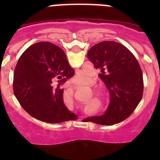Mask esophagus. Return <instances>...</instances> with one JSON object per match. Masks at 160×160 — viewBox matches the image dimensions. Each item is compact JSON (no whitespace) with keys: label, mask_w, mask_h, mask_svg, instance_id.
I'll return each mask as SVG.
<instances>
[{"label":"esophagus","mask_w":160,"mask_h":160,"mask_svg":"<svg viewBox=\"0 0 160 160\" xmlns=\"http://www.w3.org/2000/svg\"><path fill=\"white\" fill-rule=\"evenodd\" d=\"M72 87H73V88H74V87H75V86H74V85H73V86H71V88Z\"/></svg>","instance_id":"34e87169"}]
</instances>
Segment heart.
Segmentation results:
<instances>
[{
  "label": "heart",
  "instance_id": "obj_1",
  "mask_svg": "<svg viewBox=\"0 0 160 160\" xmlns=\"http://www.w3.org/2000/svg\"><path fill=\"white\" fill-rule=\"evenodd\" d=\"M91 80V77L89 73H84V72H78L76 76L73 78V82L74 83H78L81 85L89 84Z\"/></svg>",
  "mask_w": 160,
  "mask_h": 160
}]
</instances>
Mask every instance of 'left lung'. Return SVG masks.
Returning <instances> with one entry per match:
<instances>
[{"mask_svg": "<svg viewBox=\"0 0 160 160\" xmlns=\"http://www.w3.org/2000/svg\"><path fill=\"white\" fill-rule=\"evenodd\" d=\"M87 58L110 92V104L105 114L86 118L87 122L113 125L122 122L133 113L143 93L142 72L138 61L122 44L106 41L89 49Z\"/></svg>", "mask_w": 160, "mask_h": 160, "instance_id": "8db88e82", "label": "left lung"}]
</instances>
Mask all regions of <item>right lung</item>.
Listing matches in <instances>:
<instances>
[{
    "label": "right lung",
    "mask_w": 160,
    "mask_h": 160,
    "mask_svg": "<svg viewBox=\"0 0 160 160\" xmlns=\"http://www.w3.org/2000/svg\"><path fill=\"white\" fill-rule=\"evenodd\" d=\"M74 74L62 49L51 42L29 46L13 73V93L31 116L49 123L77 119L66 108L61 85Z\"/></svg>",
    "instance_id": "right-lung-1"
}]
</instances>
